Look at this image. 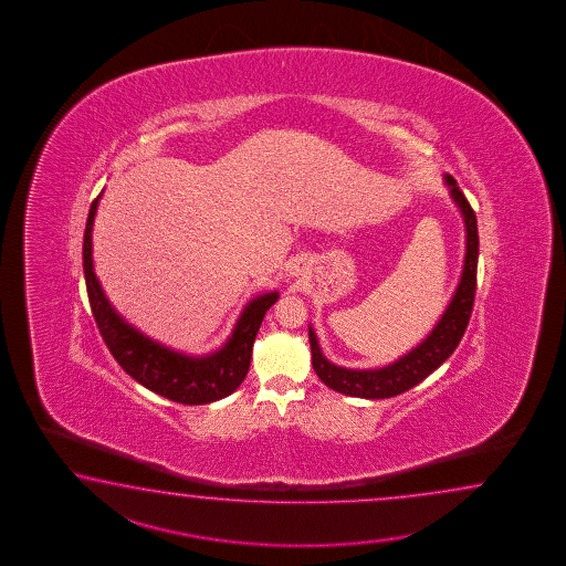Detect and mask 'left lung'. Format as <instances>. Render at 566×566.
Segmentation results:
<instances>
[{
  "instance_id": "left-lung-1",
  "label": "left lung",
  "mask_w": 566,
  "mask_h": 566,
  "mask_svg": "<svg viewBox=\"0 0 566 566\" xmlns=\"http://www.w3.org/2000/svg\"><path fill=\"white\" fill-rule=\"evenodd\" d=\"M449 186V196L458 206L463 227H465V259L459 277L458 287L447 303L446 312L437 319L433 329L421 339L415 348L409 349L386 366L378 368H344L327 360L319 348L317 336L310 325V344H312L313 370L319 380L332 390L346 397L390 398L410 390L422 382L429 374L434 373L443 361L455 352L461 337L470 324L473 300H475V279H478V254H480V237L478 220L468 198L459 190L453 176H443Z\"/></svg>"
}]
</instances>
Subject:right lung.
Instances as JSON below:
<instances>
[{"instance_id":"right-lung-1","label":"right lung","mask_w":566,"mask_h":566,"mask_svg":"<svg viewBox=\"0 0 566 566\" xmlns=\"http://www.w3.org/2000/svg\"><path fill=\"white\" fill-rule=\"evenodd\" d=\"M103 192L96 196L86 218L83 239V269L86 293L98 332L120 368L147 390L181 405H208L229 397L242 385L251 366L254 337L269 307L279 300V291L256 295L242 307L232 334L220 348L190 356L145 336L135 325L125 322L107 300L93 265V224Z\"/></svg>"}]
</instances>
